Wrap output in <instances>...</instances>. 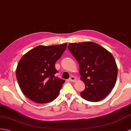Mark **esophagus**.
<instances>
[{
  "label": "esophagus",
  "mask_w": 131,
  "mask_h": 131,
  "mask_svg": "<svg viewBox=\"0 0 131 131\" xmlns=\"http://www.w3.org/2000/svg\"><path fill=\"white\" fill-rule=\"evenodd\" d=\"M69 80H70V81H71V82H75V81H76V78L72 75V76H71L70 78H69Z\"/></svg>",
  "instance_id": "1"
}]
</instances>
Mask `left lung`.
<instances>
[{
  "mask_svg": "<svg viewBox=\"0 0 131 131\" xmlns=\"http://www.w3.org/2000/svg\"><path fill=\"white\" fill-rule=\"evenodd\" d=\"M68 48L79 64L81 79L85 84L81 97L92 102L105 98L114 87L118 74L112 54L93 42L70 43Z\"/></svg>",
  "mask_w": 131,
  "mask_h": 131,
  "instance_id": "8db88e82",
  "label": "left lung"
}]
</instances>
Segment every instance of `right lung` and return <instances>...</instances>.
<instances>
[{
	"instance_id": "obj_1",
	"label": "right lung",
	"mask_w": 131,
	"mask_h": 131,
	"mask_svg": "<svg viewBox=\"0 0 131 131\" xmlns=\"http://www.w3.org/2000/svg\"><path fill=\"white\" fill-rule=\"evenodd\" d=\"M67 43L37 46L28 51L18 62L16 77L22 92L37 103L56 99L65 81L56 77L55 64L62 56Z\"/></svg>"
}]
</instances>
